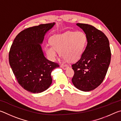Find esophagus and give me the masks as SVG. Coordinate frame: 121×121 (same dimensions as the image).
I'll return each instance as SVG.
<instances>
[{
  "label": "esophagus",
  "mask_w": 121,
  "mask_h": 121,
  "mask_svg": "<svg viewBox=\"0 0 121 121\" xmlns=\"http://www.w3.org/2000/svg\"><path fill=\"white\" fill-rule=\"evenodd\" d=\"M60 67H62V68L63 69H66L69 66H67V65H61V66H60Z\"/></svg>",
  "instance_id": "1"
}]
</instances>
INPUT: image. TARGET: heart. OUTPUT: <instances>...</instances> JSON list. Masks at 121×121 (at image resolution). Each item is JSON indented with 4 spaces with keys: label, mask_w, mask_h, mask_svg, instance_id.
<instances>
[{
    "label": "heart",
    "mask_w": 121,
    "mask_h": 121,
    "mask_svg": "<svg viewBox=\"0 0 121 121\" xmlns=\"http://www.w3.org/2000/svg\"><path fill=\"white\" fill-rule=\"evenodd\" d=\"M51 45H47L44 50L51 60L57 56V51L62 56L63 60L74 62L78 60L83 55L87 45L88 39L82 31H67L50 38Z\"/></svg>",
    "instance_id": "1"
}]
</instances>
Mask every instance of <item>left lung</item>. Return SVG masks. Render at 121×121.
Instances as JSON below:
<instances>
[{
    "mask_svg": "<svg viewBox=\"0 0 121 121\" xmlns=\"http://www.w3.org/2000/svg\"><path fill=\"white\" fill-rule=\"evenodd\" d=\"M87 37L83 55L72 66L74 74L73 85L83 91L94 90L102 83L111 62L109 40L103 32L92 25L77 23Z\"/></svg>",
    "mask_w": 121,
    "mask_h": 121,
    "instance_id": "obj_1",
    "label": "left lung"
}]
</instances>
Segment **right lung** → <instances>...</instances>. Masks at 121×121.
<instances>
[{
  "label": "right lung",
  "instance_id": "right-lung-1",
  "mask_svg": "<svg viewBox=\"0 0 121 121\" xmlns=\"http://www.w3.org/2000/svg\"><path fill=\"white\" fill-rule=\"evenodd\" d=\"M55 23L24 30L14 40L9 53L10 66L18 83L34 94L46 90L52 83L51 73L59 67L44 57L41 44Z\"/></svg>",
  "mask_w": 121,
  "mask_h": 121
}]
</instances>
